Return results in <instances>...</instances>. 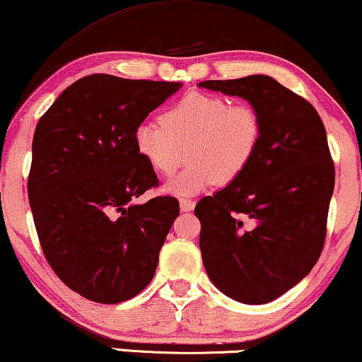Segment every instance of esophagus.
Masks as SVG:
<instances>
[{
	"instance_id": "obj_1",
	"label": "esophagus",
	"mask_w": 362,
	"mask_h": 362,
	"mask_svg": "<svg viewBox=\"0 0 362 362\" xmlns=\"http://www.w3.org/2000/svg\"><path fill=\"white\" fill-rule=\"evenodd\" d=\"M193 208H195V202H193V199H190V198H182L180 199V209L183 213L192 211Z\"/></svg>"
}]
</instances>
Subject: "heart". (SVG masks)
<instances>
[{
	"label": "heart",
	"instance_id": "heart-1",
	"mask_svg": "<svg viewBox=\"0 0 362 362\" xmlns=\"http://www.w3.org/2000/svg\"><path fill=\"white\" fill-rule=\"evenodd\" d=\"M160 122H143L134 129V146L158 175L179 169L187 149L190 164L165 192L192 197L213 183L228 185L247 170L263 138L262 117L250 104H229L221 95L190 93L174 102Z\"/></svg>",
	"mask_w": 362,
	"mask_h": 362
}]
</instances>
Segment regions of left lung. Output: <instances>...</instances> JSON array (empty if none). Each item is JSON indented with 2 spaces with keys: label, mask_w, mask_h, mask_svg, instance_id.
Listing matches in <instances>:
<instances>
[{
  "label": "left lung",
  "mask_w": 362,
  "mask_h": 362,
  "mask_svg": "<svg viewBox=\"0 0 362 362\" xmlns=\"http://www.w3.org/2000/svg\"><path fill=\"white\" fill-rule=\"evenodd\" d=\"M199 88L249 100L263 138L239 179L195 208L209 279L244 304H267L319 260L335 187L327 132L304 97L265 74L203 81Z\"/></svg>",
  "instance_id": "8db88e82"
}]
</instances>
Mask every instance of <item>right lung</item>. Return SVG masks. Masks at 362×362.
Listing matches in <instances>:
<instances>
[{
    "mask_svg": "<svg viewBox=\"0 0 362 362\" xmlns=\"http://www.w3.org/2000/svg\"><path fill=\"white\" fill-rule=\"evenodd\" d=\"M180 83L90 74L73 83L37 123L27 193L43 255L83 298L117 304L153 279L179 202L138 154L134 129Z\"/></svg>",
    "mask_w": 362,
    "mask_h": 362,
    "instance_id": "add662e5",
    "label": "right lung"
}]
</instances>
